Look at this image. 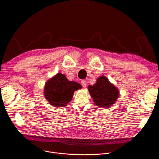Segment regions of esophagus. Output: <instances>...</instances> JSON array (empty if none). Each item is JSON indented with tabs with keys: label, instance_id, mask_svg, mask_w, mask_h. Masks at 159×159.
I'll return each mask as SVG.
<instances>
[{
	"label": "esophagus",
	"instance_id": "esophagus-1",
	"mask_svg": "<svg viewBox=\"0 0 159 159\" xmlns=\"http://www.w3.org/2000/svg\"><path fill=\"white\" fill-rule=\"evenodd\" d=\"M81 84L84 87H85L87 86V83H86V81L84 80H82L81 81Z\"/></svg>",
	"mask_w": 159,
	"mask_h": 159
}]
</instances>
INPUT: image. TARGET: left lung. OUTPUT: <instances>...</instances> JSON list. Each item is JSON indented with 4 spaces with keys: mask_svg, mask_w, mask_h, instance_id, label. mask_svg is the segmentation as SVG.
<instances>
[{
    "mask_svg": "<svg viewBox=\"0 0 159 159\" xmlns=\"http://www.w3.org/2000/svg\"><path fill=\"white\" fill-rule=\"evenodd\" d=\"M88 89L94 102L101 107H109L115 104L119 97L118 89L103 75L97 79L93 85H89Z\"/></svg>",
    "mask_w": 159,
    "mask_h": 159,
    "instance_id": "left-lung-1",
    "label": "left lung"
}]
</instances>
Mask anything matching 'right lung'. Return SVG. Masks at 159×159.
<instances>
[{
    "label": "right lung",
    "mask_w": 159,
    "mask_h": 159,
    "mask_svg": "<svg viewBox=\"0 0 159 159\" xmlns=\"http://www.w3.org/2000/svg\"><path fill=\"white\" fill-rule=\"evenodd\" d=\"M81 88L80 84L69 81L65 75L57 74L47 82L44 94L46 99L53 106L63 107L72 100L75 90Z\"/></svg>",
    "instance_id": "right-lung-1"
}]
</instances>
